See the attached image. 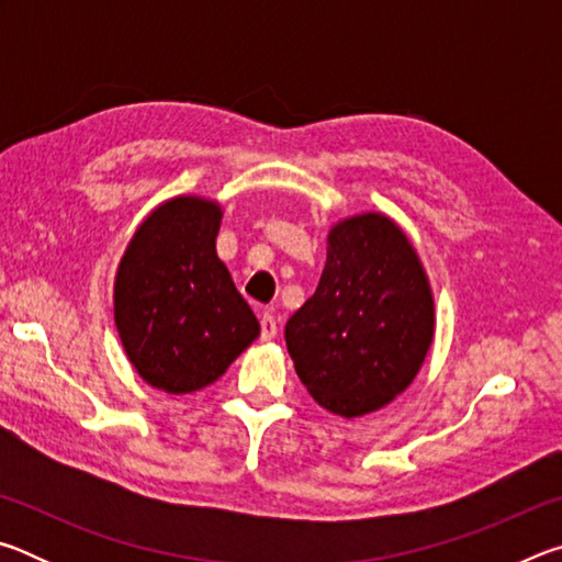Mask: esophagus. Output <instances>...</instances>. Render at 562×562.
Returning <instances> with one entry per match:
<instances>
[{"mask_svg":"<svg viewBox=\"0 0 562 562\" xmlns=\"http://www.w3.org/2000/svg\"><path fill=\"white\" fill-rule=\"evenodd\" d=\"M274 335H278V319L272 317V312H262V317H260V337L265 341H270Z\"/></svg>","mask_w":562,"mask_h":562,"instance_id":"34e87169","label":"esophagus"}]
</instances>
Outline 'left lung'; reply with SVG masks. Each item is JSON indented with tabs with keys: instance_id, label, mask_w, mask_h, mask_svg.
Wrapping results in <instances>:
<instances>
[{
	"instance_id": "1",
	"label": "left lung",
	"mask_w": 562,
	"mask_h": 562,
	"mask_svg": "<svg viewBox=\"0 0 562 562\" xmlns=\"http://www.w3.org/2000/svg\"><path fill=\"white\" fill-rule=\"evenodd\" d=\"M284 339L300 382L331 414L376 412L414 382L434 339V297L394 221L364 213L331 227L317 290Z\"/></svg>"
}]
</instances>
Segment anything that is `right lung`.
<instances>
[{
  "instance_id": "right-lung-1",
  "label": "right lung",
  "mask_w": 562,
  "mask_h": 562,
  "mask_svg": "<svg viewBox=\"0 0 562 562\" xmlns=\"http://www.w3.org/2000/svg\"><path fill=\"white\" fill-rule=\"evenodd\" d=\"M221 205L180 195L158 205L119 265L116 327L136 372L168 394L213 384L260 335L215 252Z\"/></svg>"
}]
</instances>
